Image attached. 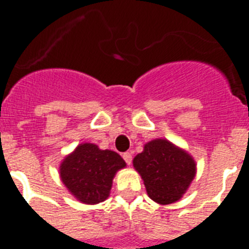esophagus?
Wrapping results in <instances>:
<instances>
[{"instance_id":"obj_1","label":"esophagus","mask_w":249,"mask_h":249,"mask_svg":"<svg viewBox=\"0 0 249 249\" xmlns=\"http://www.w3.org/2000/svg\"><path fill=\"white\" fill-rule=\"evenodd\" d=\"M123 158H124L125 163L128 164V165L132 164V154H130V152H124V154H123Z\"/></svg>"}]
</instances>
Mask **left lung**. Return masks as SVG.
<instances>
[{"instance_id":"obj_1","label":"left lung","mask_w":249,"mask_h":249,"mask_svg":"<svg viewBox=\"0 0 249 249\" xmlns=\"http://www.w3.org/2000/svg\"><path fill=\"white\" fill-rule=\"evenodd\" d=\"M133 166L143 179L148 196L159 204L179 200L196 173L193 156L161 138L144 144Z\"/></svg>"}]
</instances>
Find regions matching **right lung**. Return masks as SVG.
Here are the masks:
<instances>
[{
	"label": "right lung",
	"mask_w": 249,
	"mask_h": 249,
	"mask_svg": "<svg viewBox=\"0 0 249 249\" xmlns=\"http://www.w3.org/2000/svg\"><path fill=\"white\" fill-rule=\"evenodd\" d=\"M117 152L101 150L94 143L79 144L59 166L60 179L73 196L85 204H98L109 196L112 179L125 168Z\"/></svg>",
	"instance_id": "obj_1"
}]
</instances>
